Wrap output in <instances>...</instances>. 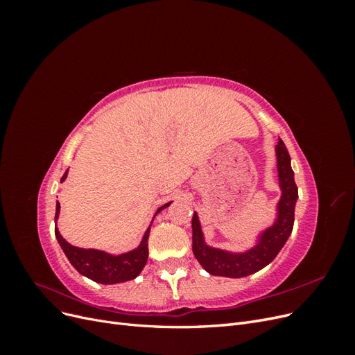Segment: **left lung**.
Instances as JSON below:
<instances>
[{
    "mask_svg": "<svg viewBox=\"0 0 355 355\" xmlns=\"http://www.w3.org/2000/svg\"><path fill=\"white\" fill-rule=\"evenodd\" d=\"M275 154L278 182H280L282 188V198L277 206V219L272 227L261 234L257 244L250 250L231 253L207 245L204 241L198 214L194 213V216H192V252L207 272L230 278H241L257 272L275 259L278 252L286 244L288 235L292 234L297 187L295 184L292 166H290V155L283 141H278Z\"/></svg>",
    "mask_w": 355,
    "mask_h": 355,
    "instance_id": "1",
    "label": "left lung"
}]
</instances>
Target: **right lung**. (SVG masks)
<instances>
[{"mask_svg": "<svg viewBox=\"0 0 355 355\" xmlns=\"http://www.w3.org/2000/svg\"><path fill=\"white\" fill-rule=\"evenodd\" d=\"M67 176H68V170L65 171V175L62 176L60 182L65 180ZM167 206H170V202L161 206L155 211L154 216H157V214ZM59 211H60V204L58 201L56 216H55L56 220L59 218ZM149 230H151V225L148 227L141 244H139V247H136L135 250L123 253V254H116V256L102 250H96V249H81V247H75L62 237L58 227H55V234L63 253L67 254L71 265L80 274L85 275L96 283L115 284V283H124L128 280H133V278H136L144 270V266L146 265V261H148Z\"/></svg>", "mask_w": 355, "mask_h": 355, "instance_id": "1", "label": "right lung"}]
</instances>
